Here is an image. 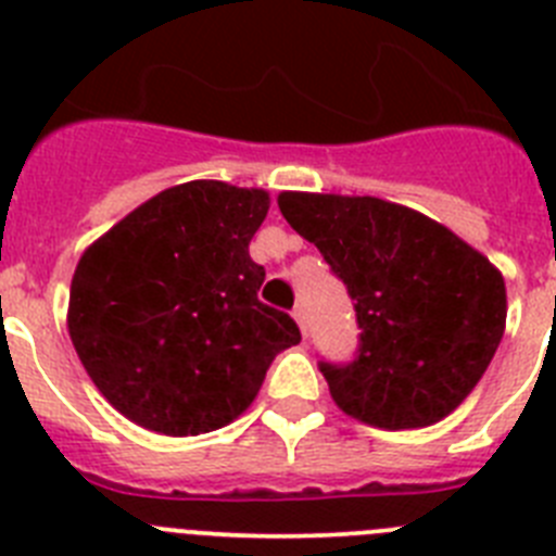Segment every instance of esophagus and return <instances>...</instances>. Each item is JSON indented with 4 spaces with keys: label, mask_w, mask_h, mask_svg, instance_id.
<instances>
[{
    "label": "esophagus",
    "mask_w": 556,
    "mask_h": 556,
    "mask_svg": "<svg viewBox=\"0 0 556 556\" xmlns=\"http://www.w3.org/2000/svg\"><path fill=\"white\" fill-rule=\"evenodd\" d=\"M292 317H294V320H298V326H301V331L306 333V331H308V314H306V308H303V306H294Z\"/></svg>",
    "instance_id": "esophagus-1"
}]
</instances>
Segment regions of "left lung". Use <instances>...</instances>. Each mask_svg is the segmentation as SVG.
Returning a JSON list of instances; mask_svg holds the SVG:
<instances>
[{"label":"left lung","mask_w":556,"mask_h":556,"mask_svg":"<svg viewBox=\"0 0 556 556\" xmlns=\"http://www.w3.org/2000/svg\"><path fill=\"white\" fill-rule=\"evenodd\" d=\"M278 208L356 308V356L320 362L339 409L390 431L451 415L504 337L498 269L445 225L387 200L283 191Z\"/></svg>","instance_id":"8db88e82"}]
</instances>
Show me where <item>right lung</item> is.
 Instances as JSON below:
<instances>
[{"label": "right lung", "mask_w": 556, "mask_h": 556, "mask_svg": "<svg viewBox=\"0 0 556 556\" xmlns=\"http://www.w3.org/2000/svg\"><path fill=\"white\" fill-rule=\"evenodd\" d=\"M269 194L191 180L130 211L83 253L68 337L97 390L127 420L169 437L223 429L301 342L287 312L258 301L250 258Z\"/></svg>", "instance_id": "1"}]
</instances>
